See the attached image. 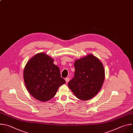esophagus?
<instances>
[{"label": "esophagus", "instance_id": "1", "mask_svg": "<svg viewBox=\"0 0 133 133\" xmlns=\"http://www.w3.org/2000/svg\"><path fill=\"white\" fill-rule=\"evenodd\" d=\"M65 79L66 82L68 83V82L69 81V80H70V78H69V77H66V78H65Z\"/></svg>", "mask_w": 133, "mask_h": 133}]
</instances>
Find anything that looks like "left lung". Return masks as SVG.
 I'll return each mask as SVG.
<instances>
[{
	"label": "left lung",
	"instance_id": "8db88e82",
	"mask_svg": "<svg viewBox=\"0 0 133 133\" xmlns=\"http://www.w3.org/2000/svg\"><path fill=\"white\" fill-rule=\"evenodd\" d=\"M74 65V76L68 86L78 99H90L99 91L104 82L103 65L92 55L76 60Z\"/></svg>",
	"mask_w": 133,
	"mask_h": 133
}]
</instances>
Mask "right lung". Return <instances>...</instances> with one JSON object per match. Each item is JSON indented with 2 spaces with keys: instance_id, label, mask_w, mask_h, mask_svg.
Returning a JSON list of instances; mask_svg holds the SVG:
<instances>
[{
  "instance_id": "1",
  "label": "right lung",
  "mask_w": 133,
  "mask_h": 133,
  "mask_svg": "<svg viewBox=\"0 0 133 133\" xmlns=\"http://www.w3.org/2000/svg\"><path fill=\"white\" fill-rule=\"evenodd\" d=\"M23 77L29 93L42 102L54 97L59 88L65 83L54 60L43 53L36 55L26 63Z\"/></svg>"
}]
</instances>
